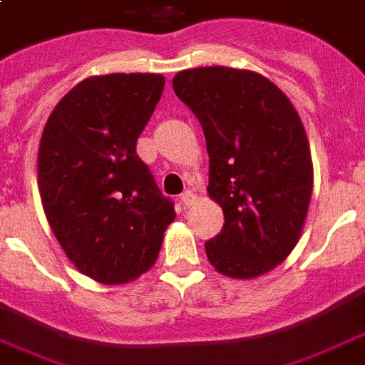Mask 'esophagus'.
Masks as SVG:
<instances>
[{"label":"esophagus","mask_w":365,"mask_h":365,"mask_svg":"<svg viewBox=\"0 0 365 365\" xmlns=\"http://www.w3.org/2000/svg\"><path fill=\"white\" fill-rule=\"evenodd\" d=\"M180 201H182L183 208H189V207H193L195 202H197V195L193 193V191H185V193L180 197Z\"/></svg>","instance_id":"obj_1"}]
</instances>
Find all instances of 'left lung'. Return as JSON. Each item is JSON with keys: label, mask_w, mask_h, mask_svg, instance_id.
Listing matches in <instances>:
<instances>
[{"label": "left lung", "mask_w": 365, "mask_h": 365, "mask_svg": "<svg viewBox=\"0 0 365 365\" xmlns=\"http://www.w3.org/2000/svg\"><path fill=\"white\" fill-rule=\"evenodd\" d=\"M176 96L207 139L208 195L224 227L205 243L220 274L252 279L299 243L312 197L314 168L293 103L268 78L227 66L178 72Z\"/></svg>", "instance_id": "8db88e82"}]
</instances>
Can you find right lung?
<instances>
[{
	"label": "right lung",
	"instance_id": "right-lung-1",
	"mask_svg": "<svg viewBox=\"0 0 365 365\" xmlns=\"http://www.w3.org/2000/svg\"><path fill=\"white\" fill-rule=\"evenodd\" d=\"M163 90L160 74L86 78L41 133L38 187L47 222L71 262L105 285L153 268L176 218L135 153Z\"/></svg>",
	"mask_w": 365,
	"mask_h": 365
}]
</instances>
